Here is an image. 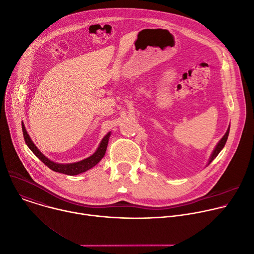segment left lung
Masks as SVG:
<instances>
[{
  "mask_svg": "<svg viewBox=\"0 0 254 254\" xmlns=\"http://www.w3.org/2000/svg\"><path fill=\"white\" fill-rule=\"evenodd\" d=\"M229 129H230V127H228V129H227V131L225 132V134L223 135V137L218 141V143L216 144V147H215V149L213 150V152H212V154H211V156H210V158H209V160H208V163H207V165L206 166H208L217 156H218V154L221 152V150L224 148V146H225V143H226V141H227V138H228V134H229Z\"/></svg>",
  "mask_w": 254,
  "mask_h": 254,
  "instance_id": "left-lung-1",
  "label": "left lung"
}]
</instances>
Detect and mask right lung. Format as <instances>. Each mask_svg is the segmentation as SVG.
Masks as SVG:
<instances>
[{"label": "right lung", "instance_id": "obj_1", "mask_svg": "<svg viewBox=\"0 0 254 254\" xmlns=\"http://www.w3.org/2000/svg\"><path fill=\"white\" fill-rule=\"evenodd\" d=\"M22 129H23V134H24V139H25L26 144L29 147V149L34 153V155L36 157H37L41 162H43L52 171L62 173V174H66V175H69V176H75V175L81 174V173L86 172L87 170L93 168L95 165H97L105 155L108 139H110V136H111V133H112L110 131L104 135V137L101 139V141L99 143L98 148L96 149V151L90 157H88L84 160H81L79 162H75V163L59 164V163H55V162L49 160L46 156H44L39 151V149L37 147L35 146V143L31 139L29 133L26 130L25 125L23 123H22Z\"/></svg>", "mask_w": 254, "mask_h": 254}]
</instances>
